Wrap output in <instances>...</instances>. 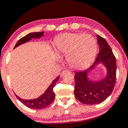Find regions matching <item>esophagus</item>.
<instances>
[{"label": "esophagus", "mask_w": 128, "mask_h": 128, "mask_svg": "<svg viewBox=\"0 0 128 128\" xmlns=\"http://www.w3.org/2000/svg\"><path fill=\"white\" fill-rule=\"evenodd\" d=\"M69 72H70L69 71H68V70H64V71H63V72H61V74H60V76H61V77H62V76H64V75H65L66 74L69 73Z\"/></svg>", "instance_id": "34e87169"}]
</instances>
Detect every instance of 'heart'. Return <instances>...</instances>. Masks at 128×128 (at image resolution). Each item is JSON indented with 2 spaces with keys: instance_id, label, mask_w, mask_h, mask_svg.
I'll list each match as a JSON object with an SVG mask.
<instances>
[{
  "instance_id": "b5f03b06",
  "label": "heart",
  "mask_w": 128,
  "mask_h": 128,
  "mask_svg": "<svg viewBox=\"0 0 128 128\" xmlns=\"http://www.w3.org/2000/svg\"><path fill=\"white\" fill-rule=\"evenodd\" d=\"M54 48L60 56L66 55L70 67L82 69L89 66L96 56L98 45L89 34L64 33L55 39Z\"/></svg>"
}]
</instances>
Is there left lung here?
Returning a JSON list of instances; mask_svg holds the SVG:
<instances>
[{
  "label": "left lung",
  "mask_w": 128,
  "mask_h": 128,
  "mask_svg": "<svg viewBox=\"0 0 128 128\" xmlns=\"http://www.w3.org/2000/svg\"><path fill=\"white\" fill-rule=\"evenodd\" d=\"M99 52L94 62L89 68L75 72L74 94L79 102L86 104L102 103L111 94L116 82V58L109 45L104 38L97 35ZM99 64L106 69V75L98 80H93L88 77V73Z\"/></svg>",
  "instance_id": "1"
}]
</instances>
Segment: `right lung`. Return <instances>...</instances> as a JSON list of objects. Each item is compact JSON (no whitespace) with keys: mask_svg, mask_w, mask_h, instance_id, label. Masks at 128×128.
I'll return each instance as SVG.
<instances>
[{"mask_svg":"<svg viewBox=\"0 0 128 128\" xmlns=\"http://www.w3.org/2000/svg\"><path fill=\"white\" fill-rule=\"evenodd\" d=\"M44 32H31V33L29 34L26 35V36L22 37V38H20V40L17 42V43L16 44L15 46H14V49L15 48H16L17 46H19V45L30 41L32 38H40L41 37L44 36ZM59 77L60 76H58L56 78H55L54 80L52 81V83L48 86L47 89L45 90L44 93L36 98L26 100L19 98V97L15 93H14V94H15V96L18 99L20 102L23 103L25 106H26V107L34 109H44V108H45L49 106V105L51 104L54 100L55 93L54 91H53V88L54 87L56 82L58 81Z\"/></svg>","mask_w":128,"mask_h":128,"instance_id":"obj_1","label":"right lung"}]
</instances>
